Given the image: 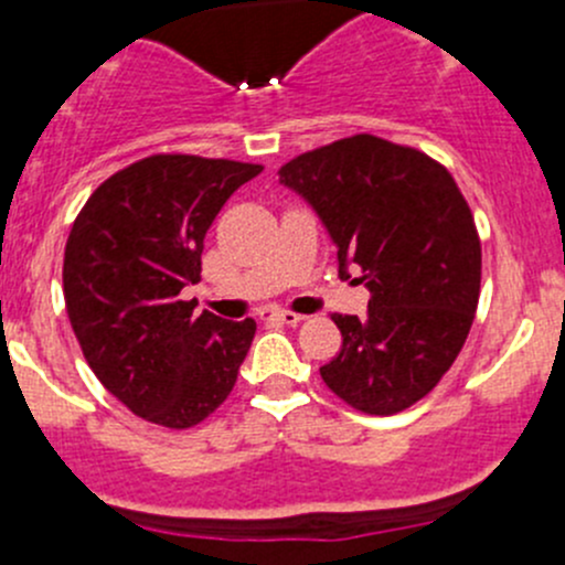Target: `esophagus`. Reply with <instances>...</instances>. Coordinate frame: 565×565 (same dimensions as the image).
I'll return each mask as SVG.
<instances>
[{
  "label": "esophagus",
  "instance_id": "1",
  "mask_svg": "<svg viewBox=\"0 0 565 565\" xmlns=\"http://www.w3.org/2000/svg\"><path fill=\"white\" fill-rule=\"evenodd\" d=\"M262 319H265V322H278V324H298V322H303V317H300V315H295V311H281V309L262 311Z\"/></svg>",
  "mask_w": 565,
  "mask_h": 565
}]
</instances>
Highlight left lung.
I'll list each match as a JSON object with an SVG mask.
<instances>
[{
	"label": "left lung",
	"instance_id": "obj_1",
	"mask_svg": "<svg viewBox=\"0 0 565 565\" xmlns=\"http://www.w3.org/2000/svg\"><path fill=\"white\" fill-rule=\"evenodd\" d=\"M278 180L306 199L372 292L366 317L333 315L341 352L324 385L366 415L413 407L451 369L481 292V241L459 185L415 147L358 134L303 152Z\"/></svg>",
	"mask_w": 565,
	"mask_h": 565
}]
</instances>
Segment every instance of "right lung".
<instances>
[{"instance_id": "obj_1", "label": "right lung", "mask_w": 565, "mask_h": 565, "mask_svg": "<svg viewBox=\"0 0 565 565\" xmlns=\"http://www.w3.org/2000/svg\"><path fill=\"white\" fill-rule=\"evenodd\" d=\"M259 163L158 152L100 182L67 235L62 287L95 377L150 424L188 429L221 407L256 322H230L182 287L202 278L204 235Z\"/></svg>"}]
</instances>
